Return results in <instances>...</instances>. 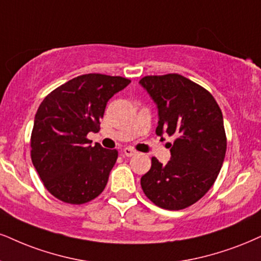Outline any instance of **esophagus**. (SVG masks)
I'll return each instance as SVG.
<instances>
[{"label": "esophagus", "instance_id": "obj_1", "mask_svg": "<svg viewBox=\"0 0 261 261\" xmlns=\"http://www.w3.org/2000/svg\"><path fill=\"white\" fill-rule=\"evenodd\" d=\"M122 152H123V155H124V156H127V157H132V156L136 155L137 151L132 149V147H124V149H123V151H122Z\"/></svg>", "mask_w": 261, "mask_h": 261}]
</instances>
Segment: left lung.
<instances>
[{
  "instance_id": "1",
  "label": "left lung",
  "mask_w": 261,
  "mask_h": 261,
  "mask_svg": "<svg viewBox=\"0 0 261 261\" xmlns=\"http://www.w3.org/2000/svg\"><path fill=\"white\" fill-rule=\"evenodd\" d=\"M139 85L157 106V136L175 138L169 144L170 161L162 165L152 157L141 189L161 208L184 209L203 197L223 166V114L211 93L178 73L143 77Z\"/></svg>"
}]
</instances>
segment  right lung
Returning a JSON list of instances; mask_svg holds the SVG:
<instances>
[{"label":"right lung","mask_w":261,"mask_h":261,"mask_svg":"<svg viewBox=\"0 0 261 261\" xmlns=\"http://www.w3.org/2000/svg\"><path fill=\"white\" fill-rule=\"evenodd\" d=\"M130 81L88 73L70 80L48 94L35 115L31 160L48 191L60 201L82 204L108 184L117 151L87 139L99 130L108 101Z\"/></svg>","instance_id":"add662e5"}]
</instances>
